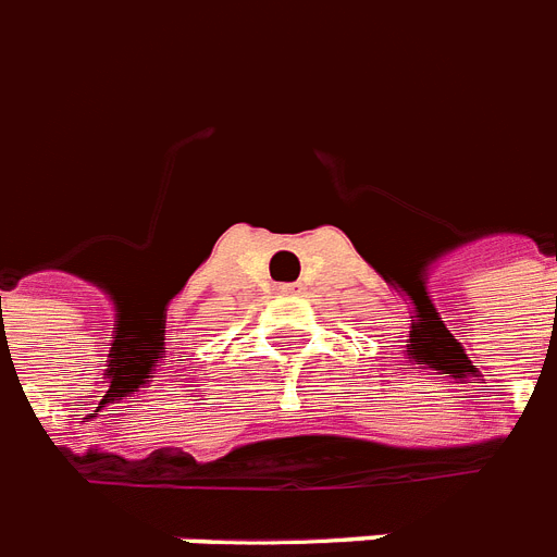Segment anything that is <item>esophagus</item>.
<instances>
[{"mask_svg":"<svg viewBox=\"0 0 557 557\" xmlns=\"http://www.w3.org/2000/svg\"><path fill=\"white\" fill-rule=\"evenodd\" d=\"M297 288H300V286H295V283H283V286H277V292H280V295H295Z\"/></svg>","mask_w":557,"mask_h":557,"instance_id":"obj_1","label":"esophagus"}]
</instances>
